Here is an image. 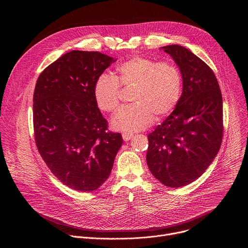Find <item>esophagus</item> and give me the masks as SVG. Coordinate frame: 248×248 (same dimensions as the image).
Segmentation results:
<instances>
[{
    "mask_svg": "<svg viewBox=\"0 0 248 248\" xmlns=\"http://www.w3.org/2000/svg\"><path fill=\"white\" fill-rule=\"evenodd\" d=\"M132 137H133V134H132V133H128V132L123 133V138H124V141H128V140H130Z\"/></svg>",
    "mask_w": 248,
    "mask_h": 248,
    "instance_id": "1",
    "label": "esophagus"
}]
</instances>
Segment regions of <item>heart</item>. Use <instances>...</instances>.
I'll return each instance as SVG.
<instances>
[{
    "label": "heart",
    "instance_id": "b5f03b06",
    "mask_svg": "<svg viewBox=\"0 0 248 248\" xmlns=\"http://www.w3.org/2000/svg\"><path fill=\"white\" fill-rule=\"evenodd\" d=\"M121 87L133 89L134 103L123 108L112 120L117 130L134 132L151 125L156 116L164 118L178 106L183 92L180 67L170 61H156L134 56L116 68L114 77L100 76L93 85L97 107L105 113H115L121 104Z\"/></svg>",
    "mask_w": 248,
    "mask_h": 248
}]
</instances>
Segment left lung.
Masks as SVG:
<instances>
[{
    "label": "left lung",
    "mask_w": 248,
    "mask_h": 248,
    "mask_svg": "<svg viewBox=\"0 0 248 248\" xmlns=\"http://www.w3.org/2000/svg\"><path fill=\"white\" fill-rule=\"evenodd\" d=\"M180 66L183 94L171 114L148 134L147 165L169 187L197 180L216 157L224 134L223 99L212 68L179 45L163 47Z\"/></svg>",
    "instance_id": "left-lung-1"
}]
</instances>
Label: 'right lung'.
I'll list each match as a JSON object with an SVG mask.
<instances>
[{
    "instance_id": "1",
    "label": "right lung",
    "mask_w": 248,
    "mask_h": 248,
    "mask_svg": "<svg viewBox=\"0 0 248 248\" xmlns=\"http://www.w3.org/2000/svg\"><path fill=\"white\" fill-rule=\"evenodd\" d=\"M113 62L99 52H68L48 65L35 85V143L52 173L75 190L100 187L123 144L93 97L95 80Z\"/></svg>"
}]
</instances>
